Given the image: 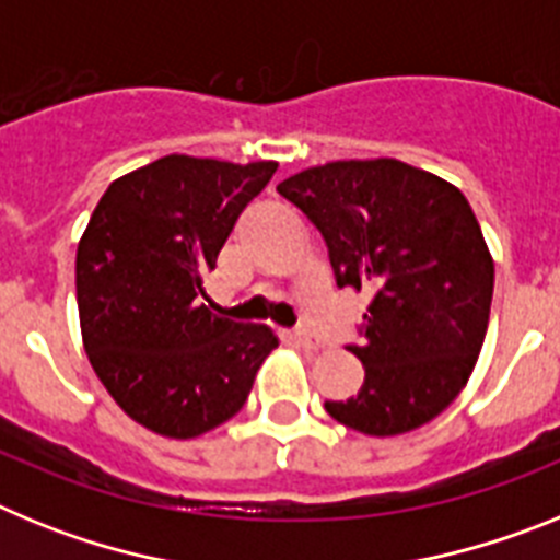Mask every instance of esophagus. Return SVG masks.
Returning a JSON list of instances; mask_svg holds the SVG:
<instances>
[{
  "label": "esophagus",
  "mask_w": 560,
  "mask_h": 560,
  "mask_svg": "<svg viewBox=\"0 0 560 560\" xmlns=\"http://www.w3.org/2000/svg\"><path fill=\"white\" fill-rule=\"evenodd\" d=\"M289 339L294 341V345H300V348H305V350L323 348V345H319V339H316V336H311V334H305V330H294V334H289Z\"/></svg>",
  "instance_id": "esophagus-1"
}]
</instances>
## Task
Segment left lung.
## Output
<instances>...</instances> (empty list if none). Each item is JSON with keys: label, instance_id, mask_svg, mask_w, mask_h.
Here are the masks:
<instances>
[{"label": "left lung", "instance_id": "8db88e82", "mask_svg": "<svg viewBox=\"0 0 560 560\" xmlns=\"http://www.w3.org/2000/svg\"><path fill=\"white\" fill-rule=\"evenodd\" d=\"M277 192L314 221L339 289H370L364 341L350 353L364 384L325 400L341 427L395 438L438 418L463 393L482 350L493 257L452 182L400 160L308 167Z\"/></svg>", "mask_w": 560, "mask_h": 560}]
</instances>
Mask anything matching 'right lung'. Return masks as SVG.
<instances>
[{"mask_svg":"<svg viewBox=\"0 0 560 560\" xmlns=\"http://www.w3.org/2000/svg\"><path fill=\"white\" fill-rule=\"evenodd\" d=\"M277 162L171 153L114 179L75 257L89 361L140 427L190 440L241 412L277 336L212 314L205 275Z\"/></svg>","mask_w":560,"mask_h":560,"instance_id":"1","label":"right lung"}]
</instances>
